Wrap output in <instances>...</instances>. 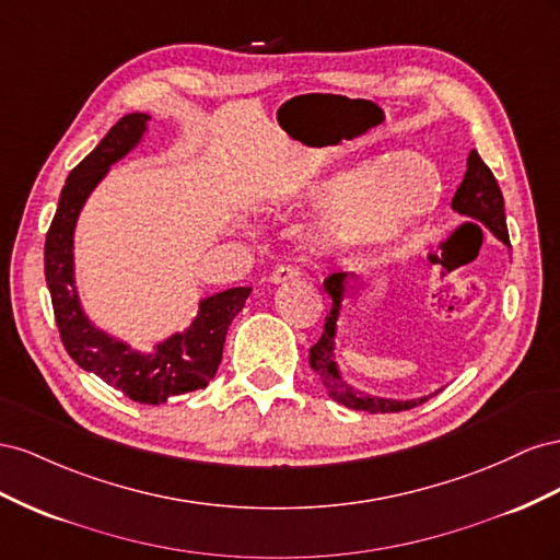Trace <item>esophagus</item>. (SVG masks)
Segmentation results:
<instances>
[{"mask_svg":"<svg viewBox=\"0 0 560 560\" xmlns=\"http://www.w3.org/2000/svg\"><path fill=\"white\" fill-rule=\"evenodd\" d=\"M300 275H302V271H300L298 265H279V267H275V271H271V275H269V281H271V283H285V281H291V279L300 277Z\"/></svg>","mask_w":560,"mask_h":560,"instance_id":"esophagus-1","label":"esophagus"}]
</instances>
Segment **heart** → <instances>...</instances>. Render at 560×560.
Wrapping results in <instances>:
<instances>
[{
	"label": "heart",
	"mask_w": 560,
	"mask_h": 560,
	"mask_svg": "<svg viewBox=\"0 0 560 560\" xmlns=\"http://www.w3.org/2000/svg\"><path fill=\"white\" fill-rule=\"evenodd\" d=\"M439 171L420 154H392L375 166L338 171L305 191L310 209L335 215L328 236L340 244H380L436 209Z\"/></svg>",
	"instance_id": "1"
}]
</instances>
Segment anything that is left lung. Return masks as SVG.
<instances>
[{
  "label": "left lung",
  "mask_w": 560,
  "mask_h": 560,
  "mask_svg": "<svg viewBox=\"0 0 560 560\" xmlns=\"http://www.w3.org/2000/svg\"><path fill=\"white\" fill-rule=\"evenodd\" d=\"M453 211H457L459 215L478 220L483 228H488L494 236H498L504 246L511 248L509 232H506L502 189H500L498 180H494L492 171L486 166V162L478 156L476 150H471L467 156V173H465V178H462L455 197H453ZM351 277H354L351 271H335V275H330L324 281L326 293L332 298V307H330V314L326 316L322 338H318V342L310 349L312 371L322 377L324 387L328 389V394L335 398V401L347 406V408H354V410H365L373 415L375 412H401V410H410L415 406L429 401V398L439 394L441 389L429 394V396H422V398L396 401V398L363 394L361 389H354L349 382L342 380L338 363H335V335H338V318H340L342 300H345Z\"/></svg>",
  "instance_id": "obj_1"
}]
</instances>
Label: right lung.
I'll return each mask as SVG.
<instances>
[{"mask_svg":"<svg viewBox=\"0 0 560 560\" xmlns=\"http://www.w3.org/2000/svg\"><path fill=\"white\" fill-rule=\"evenodd\" d=\"M148 121L150 115L142 112L121 117L95 150L70 171L54 222L46 232L44 277L51 293L62 347L79 369L95 373L109 387L138 404L159 406L166 404L171 396L203 389L215 377L228 328L244 310L250 289L238 285L199 300V312L189 328L173 332L148 354L95 328L84 314L74 285L72 250L77 218L109 166L129 154L145 136Z\"/></svg>","mask_w":560,"mask_h":560,"instance_id":"add662e5","label":"right lung"}]
</instances>
